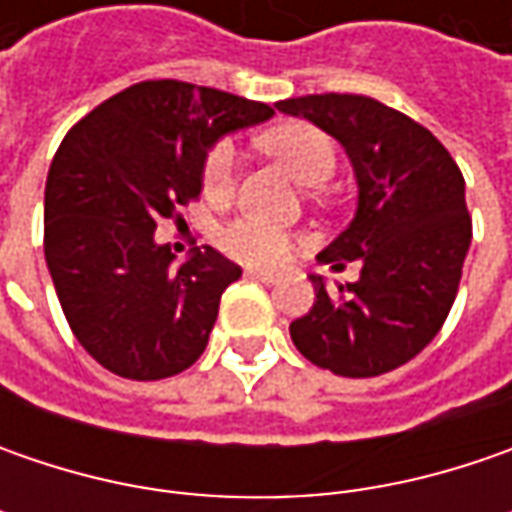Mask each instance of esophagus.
<instances>
[{
	"label": "esophagus",
	"instance_id": "1",
	"mask_svg": "<svg viewBox=\"0 0 512 512\" xmlns=\"http://www.w3.org/2000/svg\"><path fill=\"white\" fill-rule=\"evenodd\" d=\"M245 276L247 279H256V282H265V285H276V282H279V276H276V273H270V270H259V267H247Z\"/></svg>",
	"mask_w": 512,
	"mask_h": 512
}]
</instances>
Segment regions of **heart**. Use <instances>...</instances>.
I'll return each instance as SVG.
<instances>
[{"mask_svg":"<svg viewBox=\"0 0 512 512\" xmlns=\"http://www.w3.org/2000/svg\"><path fill=\"white\" fill-rule=\"evenodd\" d=\"M262 148L276 156L302 185H325L336 170V148L330 136L307 122H287L279 128L267 130L262 136ZM236 182V153L233 145H216L210 150L205 165V193L210 199H225ZM219 245L227 256L256 267L282 265L290 250L296 247V239L256 216H239L227 222L219 233Z\"/></svg>","mask_w":512,"mask_h":512,"instance_id":"b5f03b06","label":"heart"}]
</instances>
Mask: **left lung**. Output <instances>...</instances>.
Masks as SVG:
<instances>
[{
  "instance_id": "8db88e82",
  "label": "left lung",
  "mask_w": 512,
  "mask_h": 512,
  "mask_svg": "<svg viewBox=\"0 0 512 512\" xmlns=\"http://www.w3.org/2000/svg\"><path fill=\"white\" fill-rule=\"evenodd\" d=\"M276 108L330 133L359 185L353 222L319 262H359L362 273L336 287L310 276L316 302L290 339L336 376L390 373L433 342L459 293L473 236L462 170L430 130L370 96L313 93Z\"/></svg>"
}]
</instances>
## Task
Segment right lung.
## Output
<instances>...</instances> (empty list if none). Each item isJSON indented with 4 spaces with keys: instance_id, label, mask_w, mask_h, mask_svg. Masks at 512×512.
I'll use <instances>...</instances> for the list:
<instances>
[{
    "instance_id": "add662e5",
    "label": "right lung",
    "mask_w": 512,
    "mask_h": 512,
    "mask_svg": "<svg viewBox=\"0 0 512 512\" xmlns=\"http://www.w3.org/2000/svg\"><path fill=\"white\" fill-rule=\"evenodd\" d=\"M273 116L265 102L176 79L139 82L68 130L45 185V259L73 336L110 373L156 382L205 353L242 276L202 245L176 265L159 219L202 193L207 150Z\"/></svg>"
}]
</instances>
